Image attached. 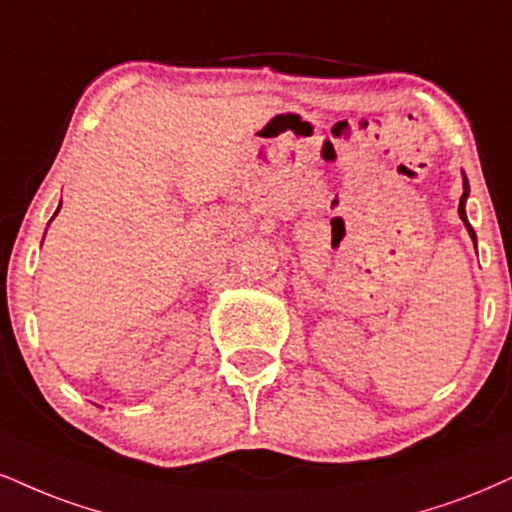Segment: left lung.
<instances>
[{"mask_svg": "<svg viewBox=\"0 0 512 512\" xmlns=\"http://www.w3.org/2000/svg\"><path fill=\"white\" fill-rule=\"evenodd\" d=\"M468 197H470V185H468V178H465V173H463V197H460V204H458V216H460V220H463L465 230L470 232L472 242H475V246H477L475 230H472V225H470V220H468V213H465V201H468Z\"/></svg>", "mask_w": 512, "mask_h": 512, "instance_id": "1", "label": "left lung"}]
</instances>
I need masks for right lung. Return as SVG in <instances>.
<instances>
[{
	"mask_svg": "<svg viewBox=\"0 0 512 512\" xmlns=\"http://www.w3.org/2000/svg\"><path fill=\"white\" fill-rule=\"evenodd\" d=\"M61 208V206H59ZM59 208H56V213H59ZM56 213H54V216H56Z\"/></svg>",
	"mask_w": 512,
	"mask_h": 512,
	"instance_id": "obj_1",
	"label": "right lung"
}]
</instances>
